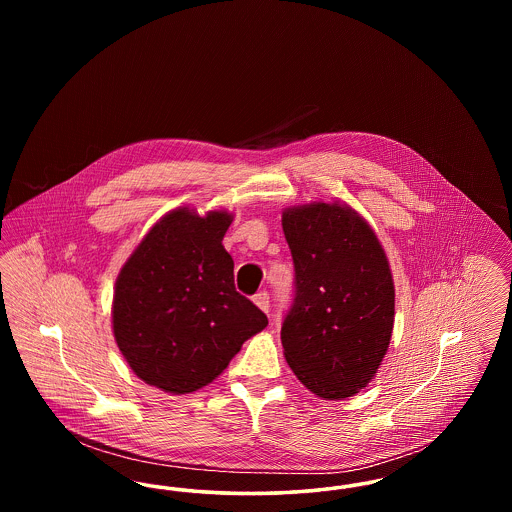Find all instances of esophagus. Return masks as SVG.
Masks as SVG:
<instances>
[{
    "label": "esophagus",
    "instance_id": "34e87169",
    "mask_svg": "<svg viewBox=\"0 0 512 512\" xmlns=\"http://www.w3.org/2000/svg\"><path fill=\"white\" fill-rule=\"evenodd\" d=\"M253 301H255V305H257L261 311L268 313V307H270V297H268V292L255 293Z\"/></svg>",
    "mask_w": 512,
    "mask_h": 512
}]
</instances>
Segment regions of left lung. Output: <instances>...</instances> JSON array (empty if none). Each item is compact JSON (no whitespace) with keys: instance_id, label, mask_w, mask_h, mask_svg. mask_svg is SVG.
Returning <instances> with one entry per match:
<instances>
[{"instance_id":"1","label":"left lung","mask_w":512,"mask_h":512,"mask_svg":"<svg viewBox=\"0 0 512 512\" xmlns=\"http://www.w3.org/2000/svg\"><path fill=\"white\" fill-rule=\"evenodd\" d=\"M295 295L282 324L286 361L322 399L366 388L390 347L395 288L386 251L355 209L315 201L282 213Z\"/></svg>"}]
</instances>
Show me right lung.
Masks as SVG:
<instances>
[{
    "label": "right lung",
    "instance_id": "right-lung-1",
    "mask_svg": "<svg viewBox=\"0 0 512 512\" xmlns=\"http://www.w3.org/2000/svg\"><path fill=\"white\" fill-rule=\"evenodd\" d=\"M226 211L178 207L149 230L119 272L113 334L149 386L182 395L211 384L261 332L267 315L234 286Z\"/></svg>",
    "mask_w": 512,
    "mask_h": 512
}]
</instances>
